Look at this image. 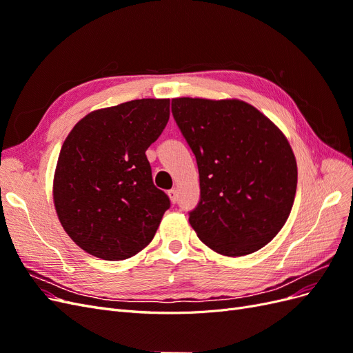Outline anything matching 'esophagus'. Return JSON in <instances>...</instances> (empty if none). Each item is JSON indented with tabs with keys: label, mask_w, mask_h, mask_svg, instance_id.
<instances>
[{
	"label": "esophagus",
	"mask_w": 353,
	"mask_h": 353,
	"mask_svg": "<svg viewBox=\"0 0 353 353\" xmlns=\"http://www.w3.org/2000/svg\"><path fill=\"white\" fill-rule=\"evenodd\" d=\"M168 196H169V199H170V201H172V203L178 201V191L176 190H169L168 191Z\"/></svg>",
	"instance_id": "esophagus-1"
}]
</instances>
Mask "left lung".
<instances>
[{"label": "left lung", "mask_w": 353, "mask_h": 353, "mask_svg": "<svg viewBox=\"0 0 353 353\" xmlns=\"http://www.w3.org/2000/svg\"><path fill=\"white\" fill-rule=\"evenodd\" d=\"M172 114L197 160L200 201L188 218L197 237L230 258L258 252L293 208L297 165L290 143L237 99H174Z\"/></svg>", "instance_id": "8db88e82"}]
</instances>
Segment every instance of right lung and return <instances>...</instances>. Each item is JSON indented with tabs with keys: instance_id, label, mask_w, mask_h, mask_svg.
<instances>
[{
	"instance_id": "1",
	"label": "right lung",
	"mask_w": 353,
	"mask_h": 353,
	"mask_svg": "<svg viewBox=\"0 0 353 353\" xmlns=\"http://www.w3.org/2000/svg\"><path fill=\"white\" fill-rule=\"evenodd\" d=\"M169 121V99L132 100L88 113L59 154L52 199L82 250L123 261L154 237L169 197L153 184L145 150Z\"/></svg>"
}]
</instances>
